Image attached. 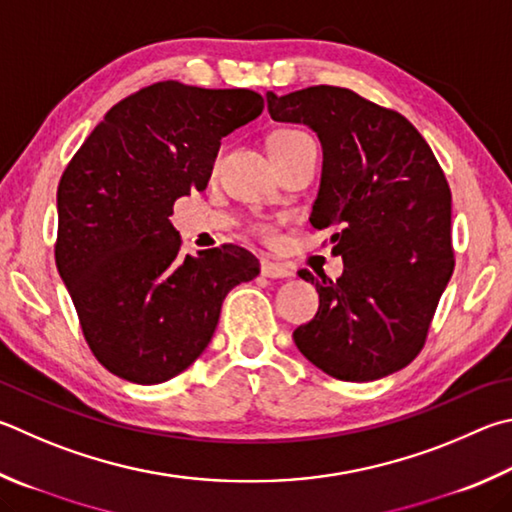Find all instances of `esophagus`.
I'll return each instance as SVG.
<instances>
[{"label": "esophagus", "mask_w": 512, "mask_h": 512, "mask_svg": "<svg viewBox=\"0 0 512 512\" xmlns=\"http://www.w3.org/2000/svg\"><path fill=\"white\" fill-rule=\"evenodd\" d=\"M262 275L271 277V280H284V277H291L293 271L291 268H286L284 264L271 262V259H262Z\"/></svg>", "instance_id": "obj_1"}]
</instances>
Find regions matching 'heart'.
I'll list each match as a JSON object with an SVG mask.
<instances>
[{
	"label": "heart",
	"mask_w": 512,
	"mask_h": 512,
	"mask_svg": "<svg viewBox=\"0 0 512 512\" xmlns=\"http://www.w3.org/2000/svg\"><path fill=\"white\" fill-rule=\"evenodd\" d=\"M304 136L302 132H297V129H282V132H275L271 138H268V147H275V145H284L288 141H295V138Z\"/></svg>",
	"instance_id": "obj_1"
}]
</instances>
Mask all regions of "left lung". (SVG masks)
I'll return each instance as SVG.
<instances>
[{
    "mask_svg": "<svg viewBox=\"0 0 512 512\" xmlns=\"http://www.w3.org/2000/svg\"><path fill=\"white\" fill-rule=\"evenodd\" d=\"M277 123L311 127L322 145L313 228H333L345 271L315 280L320 306L293 331L297 349L338 380L367 383L403 369L423 349L454 271L452 194L439 161L398 111L351 89L318 85L266 94Z\"/></svg>",
    "mask_w": 512,
    "mask_h": 512,
    "instance_id": "1",
    "label": "left lung"
}]
</instances>
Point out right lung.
<instances>
[{"label": "right lung", "instance_id": "right-lung-1", "mask_svg": "<svg viewBox=\"0 0 512 512\" xmlns=\"http://www.w3.org/2000/svg\"><path fill=\"white\" fill-rule=\"evenodd\" d=\"M262 109L250 89L156 82L111 107L64 170L55 264L89 349L118 378L179 376L206 351L226 295L259 275L232 244L181 257L170 215L206 190L221 138Z\"/></svg>", "mask_w": 512, "mask_h": 512}]
</instances>
